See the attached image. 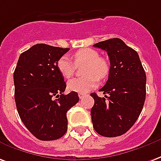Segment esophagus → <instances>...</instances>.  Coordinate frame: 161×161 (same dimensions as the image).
<instances>
[{"label":"esophagus","instance_id":"obj_1","mask_svg":"<svg viewBox=\"0 0 161 161\" xmlns=\"http://www.w3.org/2000/svg\"><path fill=\"white\" fill-rule=\"evenodd\" d=\"M84 96H85V95H84V94H82V93H79V94H78V97H79L80 99H82Z\"/></svg>","mask_w":161,"mask_h":161}]
</instances>
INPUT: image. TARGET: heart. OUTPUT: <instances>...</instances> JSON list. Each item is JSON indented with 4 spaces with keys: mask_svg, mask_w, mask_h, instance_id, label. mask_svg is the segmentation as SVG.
Segmentation results:
<instances>
[{
    "mask_svg": "<svg viewBox=\"0 0 161 161\" xmlns=\"http://www.w3.org/2000/svg\"><path fill=\"white\" fill-rule=\"evenodd\" d=\"M73 61L63 56L57 61V69L63 77L69 79L77 67L84 65L83 74L85 77L74 78L68 82V90L77 93H87L98 84V78L104 79L109 73L108 62L99 57V53L92 49H83L73 55Z\"/></svg>",
    "mask_w": 161,
    "mask_h": 161,
    "instance_id": "1",
    "label": "heart"
}]
</instances>
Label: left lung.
Masks as SVG:
<instances>
[{"label":"left lung","mask_w":161,"mask_h":161,"mask_svg":"<svg viewBox=\"0 0 161 161\" xmlns=\"http://www.w3.org/2000/svg\"><path fill=\"white\" fill-rule=\"evenodd\" d=\"M93 46L105 50L111 64L107 82L99 90L104 97L91 94L94 98L91 110L93 127L101 136H120L134 125L142 111L147 76L138 53L119 38Z\"/></svg>","instance_id":"left-lung-1"}]
</instances>
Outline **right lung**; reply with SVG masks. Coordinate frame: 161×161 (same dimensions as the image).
<instances>
[{
	"label": "right lung",
	"mask_w": 161,
	"mask_h": 161,
	"mask_svg": "<svg viewBox=\"0 0 161 161\" xmlns=\"http://www.w3.org/2000/svg\"><path fill=\"white\" fill-rule=\"evenodd\" d=\"M69 49L37 43L21 54L14 72V100L27 129L40 140H55L68 129L66 113L79 101L65 95L64 78L57 61Z\"/></svg>",
	"instance_id": "obj_1"
}]
</instances>
